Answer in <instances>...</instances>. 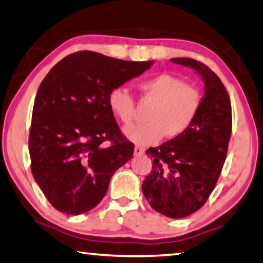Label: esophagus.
Wrapping results in <instances>:
<instances>
[{
	"instance_id": "1",
	"label": "esophagus",
	"mask_w": 263,
	"mask_h": 263,
	"mask_svg": "<svg viewBox=\"0 0 263 263\" xmlns=\"http://www.w3.org/2000/svg\"><path fill=\"white\" fill-rule=\"evenodd\" d=\"M144 154V149L142 147H139V145H136L134 148V155L135 156H141Z\"/></svg>"
}]
</instances>
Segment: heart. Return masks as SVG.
<instances>
[{
    "label": "heart",
    "mask_w": 263,
    "mask_h": 263,
    "mask_svg": "<svg viewBox=\"0 0 263 263\" xmlns=\"http://www.w3.org/2000/svg\"><path fill=\"white\" fill-rule=\"evenodd\" d=\"M142 99L153 103L144 124L124 128L123 134L137 145L159 143L164 136L179 137L195 121L201 107V95L195 88L185 84L176 76L161 72L139 83ZM109 110L124 124L134 118V100L122 87L111 89L108 94Z\"/></svg>",
    "instance_id": "b5f03b06"
}]
</instances>
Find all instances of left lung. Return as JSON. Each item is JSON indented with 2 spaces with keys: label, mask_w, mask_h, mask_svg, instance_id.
<instances>
[{
  "label": "left lung",
  "mask_w": 263,
  "mask_h": 263,
  "mask_svg": "<svg viewBox=\"0 0 263 263\" xmlns=\"http://www.w3.org/2000/svg\"><path fill=\"white\" fill-rule=\"evenodd\" d=\"M171 61L195 70L204 83V95L184 134L145 152L153 168L142 192L156 212L182 219L199 211L217 182L232 134V106L221 80L207 66L187 58Z\"/></svg>",
  "instance_id": "left-lung-1"
}]
</instances>
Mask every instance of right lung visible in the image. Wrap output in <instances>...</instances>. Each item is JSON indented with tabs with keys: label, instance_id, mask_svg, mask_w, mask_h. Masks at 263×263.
Here are the masks:
<instances>
[{
	"label": "right lung",
	"instance_id": "1",
	"mask_svg": "<svg viewBox=\"0 0 263 263\" xmlns=\"http://www.w3.org/2000/svg\"><path fill=\"white\" fill-rule=\"evenodd\" d=\"M153 63L79 51L40 84L29 135L31 173L59 212L79 215L96 207L112 174L132 159L134 144L121 134L108 94ZM108 139L112 144L104 147Z\"/></svg>",
	"mask_w": 263,
	"mask_h": 263
}]
</instances>
